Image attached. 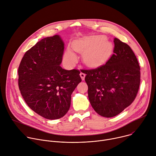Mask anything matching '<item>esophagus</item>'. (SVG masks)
Here are the masks:
<instances>
[{
  "instance_id": "1",
  "label": "esophagus",
  "mask_w": 156,
  "mask_h": 156,
  "mask_svg": "<svg viewBox=\"0 0 156 156\" xmlns=\"http://www.w3.org/2000/svg\"><path fill=\"white\" fill-rule=\"evenodd\" d=\"M80 77H81V80H82L83 81H84V78H85V76H86V75H85L84 73H80Z\"/></svg>"
}]
</instances>
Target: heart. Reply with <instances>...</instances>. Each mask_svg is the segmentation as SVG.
<instances>
[{
  "instance_id": "b5f03b06",
  "label": "heart",
  "mask_w": 156,
  "mask_h": 156,
  "mask_svg": "<svg viewBox=\"0 0 156 156\" xmlns=\"http://www.w3.org/2000/svg\"><path fill=\"white\" fill-rule=\"evenodd\" d=\"M73 49L82 54L84 63L90 67H96L105 63L110 57L114 46L112 42L106 40L104 35H92L75 39L72 42ZM65 63L73 66L78 57L70 49L66 50L63 55Z\"/></svg>"
}]
</instances>
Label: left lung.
I'll list each match as a JSON object with an SVG mask.
<instances>
[{"label": "left lung", "instance_id": "8db88e82", "mask_svg": "<svg viewBox=\"0 0 156 156\" xmlns=\"http://www.w3.org/2000/svg\"><path fill=\"white\" fill-rule=\"evenodd\" d=\"M114 53L105 64L86 70L88 98L100 115L113 117L135 100L140 84V67L130 47L117 38Z\"/></svg>", "mask_w": 156, "mask_h": 156}]
</instances>
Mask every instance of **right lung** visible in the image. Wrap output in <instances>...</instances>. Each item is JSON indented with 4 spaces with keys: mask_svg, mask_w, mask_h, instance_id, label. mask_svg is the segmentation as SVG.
<instances>
[{
    "mask_svg": "<svg viewBox=\"0 0 156 156\" xmlns=\"http://www.w3.org/2000/svg\"><path fill=\"white\" fill-rule=\"evenodd\" d=\"M64 42L57 34L37 42L26 52L18 68V86L30 108L42 117L58 119L69 111L71 95L81 81L80 72L60 66Z\"/></svg>",
    "mask_w": 156,
    "mask_h": 156,
    "instance_id": "1",
    "label": "right lung"
}]
</instances>
